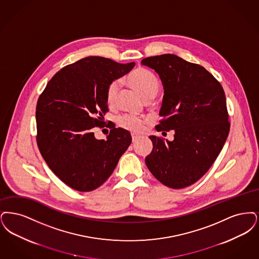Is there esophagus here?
<instances>
[{
    "mask_svg": "<svg viewBox=\"0 0 259 259\" xmlns=\"http://www.w3.org/2000/svg\"><path fill=\"white\" fill-rule=\"evenodd\" d=\"M132 138H133V142H135V141L138 140L139 136H138V135H132Z\"/></svg>",
    "mask_w": 259,
    "mask_h": 259,
    "instance_id": "1",
    "label": "esophagus"
}]
</instances>
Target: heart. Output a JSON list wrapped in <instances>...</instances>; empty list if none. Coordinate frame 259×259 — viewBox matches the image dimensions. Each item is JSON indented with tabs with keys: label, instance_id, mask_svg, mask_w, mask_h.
I'll return each mask as SVG.
<instances>
[{
	"label": "heart",
	"instance_id": "heart-1",
	"mask_svg": "<svg viewBox=\"0 0 259 259\" xmlns=\"http://www.w3.org/2000/svg\"><path fill=\"white\" fill-rule=\"evenodd\" d=\"M127 82L138 91L146 101L154 99L160 88V83L157 75L151 70L144 68L135 69L127 76ZM121 85L122 82L120 79H113L112 81L108 83L106 87L105 97L109 105H113L117 101ZM147 122V118L139 117L130 113L121 114L116 118V123L120 127L134 134L142 132Z\"/></svg>",
	"mask_w": 259,
	"mask_h": 259
}]
</instances>
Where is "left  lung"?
<instances>
[{"mask_svg": "<svg viewBox=\"0 0 259 259\" xmlns=\"http://www.w3.org/2000/svg\"><path fill=\"white\" fill-rule=\"evenodd\" d=\"M141 64L158 72L164 88L162 119L155 128L175 133L173 141L150 136L147 167L164 186L187 188L212 166L229 134L225 91L202 66L173 54L148 57Z\"/></svg>", "mask_w": 259, "mask_h": 259, "instance_id": "1", "label": "left lung"}]
</instances>
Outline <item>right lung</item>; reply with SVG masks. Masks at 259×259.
Listing matches in <instances>:
<instances>
[{
  "instance_id": "add662e5",
  "label": "right lung",
  "mask_w": 259,
  "mask_h": 259,
  "mask_svg": "<svg viewBox=\"0 0 259 259\" xmlns=\"http://www.w3.org/2000/svg\"><path fill=\"white\" fill-rule=\"evenodd\" d=\"M135 65L103 57L83 58L61 68L37 100L38 150L57 177L75 191L98 189L132 143L131 134L114 124L106 140L96 139L94 131L105 124L108 83Z\"/></svg>"
}]
</instances>
